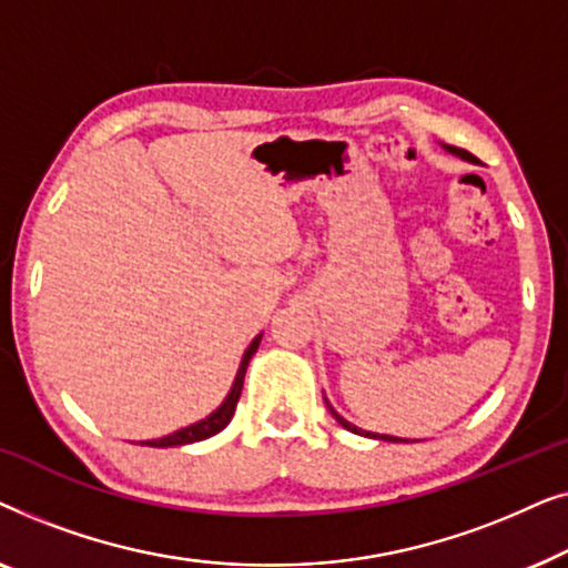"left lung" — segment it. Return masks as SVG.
I'll use <instances>...</instances> for the list:
<instances>
[{
	"label": "left lung",
	"instance_id": "obj_1",
	"mask_svg": "<svg viewBox=\"0 0 568 568\" xmlns=\"http://www.w3.org/2000/svg\"><path fill=\"white\" fill-rule=\"evenodd\" d=\"M445 146V150L449 152V154H455V158H460V160H465V162H478L476 158H473L470 152H465V150H460V146H453V144H442ZM325 406H328V410L333 414V418H336V422L344 426V429H348V432H354V434H362V437H369V439H383V442H408V439H400V437H390V434H375V432H364V429H359V426H354L352 422H346L344 416L338 414L336 408L331 406L328 403V398H325Z\"/></svg>",
	"mask_w": 568,
	"mask_h": 568
}]
</instances>
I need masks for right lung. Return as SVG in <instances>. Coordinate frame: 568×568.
<instances>
[{"mask_svg":"<svg viewBox=\"0 0 568 568\" xmlns=\"http://www.w3.org/2000/svg\"><path fill=\"white\" fill-rule=\"evenodd\" d=\"M261 338H263V333H258V336H255V338L251 341V346L245 348L243 362H240V369H237V375H235V383H232L227 398L222 400L220 408L212 410V414H209L206 418H201V422H196V424L183 426V429L168 434V437L146 439L144 445H146V447H181V445H193V442L209 439V437H214V434H220V432L224 429V426H227V424L232 422V416H235V406H237V400H240V393H243L245 369H247V364H251L253 354L258 352Z\"/></svg>","mask_w":568,"mask_h":568,"instance_id":"add662e5","label":"right lung"}]
</instances>
